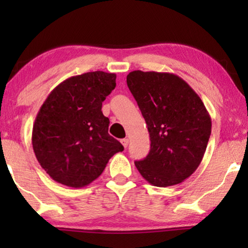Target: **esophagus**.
Wrapping results in <instances>:
<instances>
[{
  "instance_id": "34e87169",
  "label": "esophagus",
  "mask_w": 248,
  "mask_h": 248,
  "mask_svg": "<svg viewBox=\"0 0 248 248\" xmlns=\"http://www.w3.org/2000/svg\"><path fill=\"white\" fill-rule=\"evenodd\" d=\"M121 142H122V144H123V147H124V148H126L127 145H128V139H126V138H125V139H122Z\"/></svg>"
}]
</instances>
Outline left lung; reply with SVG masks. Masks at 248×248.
I'll return each mask as SVG.
<instances>
[{
  "label": "left lung",
  "instance_id": "obj_1",
  "mask_svg": "<svg viewBox=\"0 0 248 248\" xmlns=\"http://www.w3.org/2000/svg\"><path fill=\"white\" fill-rule=\"evenodd\" d=\"M127 87L150 135V152L135 161L145 181L158 187L188 178L201 164L211 134V117L199 94L167 72L133 71Z\"/></svg>",
  "mask_w": 248,
  "mask_h": 248
}]
</instances>
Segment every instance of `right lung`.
Here are the masks:
<instances>
[{"instance_id": "right-lung-1", "label": "right lung", "mask_w": 248, "mask_h": 248, "mask_svg": "<svg viewBox=\"0 0 248 248\" xmlns=\"http://www.w3.org/2000/svg\"><path fill=\"white\" fill-rule=\"evenodd\" d=\"M115 87V73L87 72L64 80L44 101L33 123L32 148L55 182L76 188L89 185L124 150L108 134L109 120L101 111Z\"/></svg>"}]
</instances>
